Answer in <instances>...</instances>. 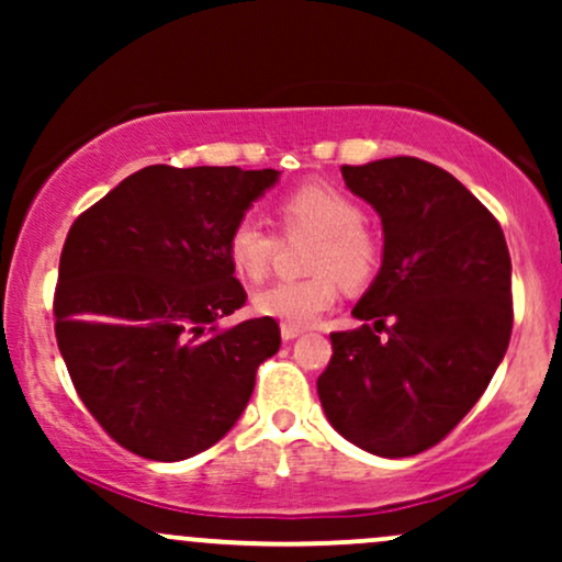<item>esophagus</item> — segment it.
Here are the masks:
<instances>
[{
	"label": "esophagus",
	"mask_w": 562,
	"mask_h": 562,
	"mask_svg": "<svg viewBox=\"0 0 562 562\" xmlns=\"http://www.w3.org/2000/svg\"><path fill=\"white\" fill-rule=\"evenodd\" d=\"M303 333V327H295V325H282V340H293L299 338Z\"/></svg>",
	"instance_id": "1"
}]
</instances>
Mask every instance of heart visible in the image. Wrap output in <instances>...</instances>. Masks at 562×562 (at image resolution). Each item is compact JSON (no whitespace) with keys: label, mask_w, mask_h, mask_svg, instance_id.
Instances as JSON below:
<instances>
[{"label":"heart","mask_w":562,"mask_h":562,"mask_svg":"<svg viewBox=\"0 0 562 562\" xmlns=\"http://www.w3.org/2000/svg\"><path fill=\"white\" fill-rule=\"evenodd\" d=\"M277 224L285 235H314L306 256L312 274L280 280L256 295V308L282 325L303 327L325 314L338 299V288L362 290L375 280L383 248L375 229L364 222L359 200L327 182L295 187L277 200ZM277 235L245 216L232 224L227 254L248 280H261L274 259Z\"/></svg>","instance_id":"b5f03b06"}]
</instances>
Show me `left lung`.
Masks as SVG:
<instances>
[{
	"label": "left lung",
	"instance_id": "left-lung-1",
	"mask_svg": "<svg viewBox=\"0 0 562 562\" xmlns=\"http://www.w3.org/2000/svg\"><path fill=\"white\" fill-rule=\"evenodd\" d=\"M353 195L380 214L383 267L353 308L357 330L330 333L317 378L327 420L380 457L436 447L473 409L513 333V267L499 222L428 160L344 166Z\"/></svg>",
	"mask_w": 562,
	"mask_h": 562
}]
</instances>
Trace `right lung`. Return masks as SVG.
<instances>
[{
    "instance_id": "right-lung-1",
    "label": "right lung",
    "mask_w": 562,
    "mask_h": 562,
    "mask_svg": "<svg viewBox=\"0 0 562 562\" xmlns=\"http://www.w3.org/2000/svg\"><path fill=\"white\" fill-rule=\"evenodd\" d=\"M277 177L147 166L70 224L55 338L83 406L119 447L187 460L243 415L280 325L256 317L218 330L248 301L227 235Z\"/></svg>"
}]
</instances>
